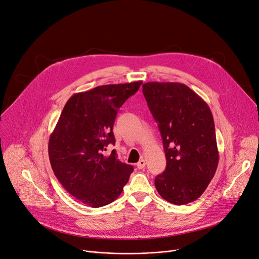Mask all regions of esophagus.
Instances as JSON below:
<instances>
[{
  "label": "esophagus",
  "instance_id": "34e87169",
  "mask_svg": "<svg viewBox=\"0 0 259 259\" xmlns=\"http://www.w3.org/2000/svg\"><path fill=\"white\" fill-rule=\"evenodd\" d=\"M136 166H137V168H139V169H142V168H144L145 166H146V161L144 160V159H140L138 162H137V164H136Z\"/></svg>",
  "mask_w": 259,
  "mask_h": 259
}]
</instances>
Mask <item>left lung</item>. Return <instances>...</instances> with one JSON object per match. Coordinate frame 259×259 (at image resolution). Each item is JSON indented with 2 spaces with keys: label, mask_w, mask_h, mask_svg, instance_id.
Instances as JSON below:
<instances>
[{
  "label": "left lung",
  "mask_w": 259,
  "mask_h": 259,
  "mask_svg": "<svg viewBox=\"0 0 259 259\" xmlns=\"http://www.w3.org/2000/svg\"><path fill=\"white\" fill-rule=\"evenodd\" d=\"M143 93L161 133L166 168L154 179L161 197L183 205L199 199L214 177L218 149L213 114L183 83L148 82Z\"/></svg>",
  "instance_id": "1"
}]
</instances>
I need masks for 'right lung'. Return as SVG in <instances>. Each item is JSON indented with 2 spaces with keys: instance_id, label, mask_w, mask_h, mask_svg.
<instances>
[{
  "instance_id": "add662e5",
  "label": "right lung",
  "mask_w": 259,
  "mask_h": 259,
  "mask_svg": "<svg viewBox=\"0 0 259 259\" xmlns=\"http://www.w3.org/2000/svg\"><path fill=\"white\" fill-rule=\"evenodd\" d=\"M142 81L109 84L76 93L64 107L49 140L55 176L73 197L92 207L110 204L123 191L134 167L116 159L113 124L117 110Z\"/></svg>"
}]
</instances>
